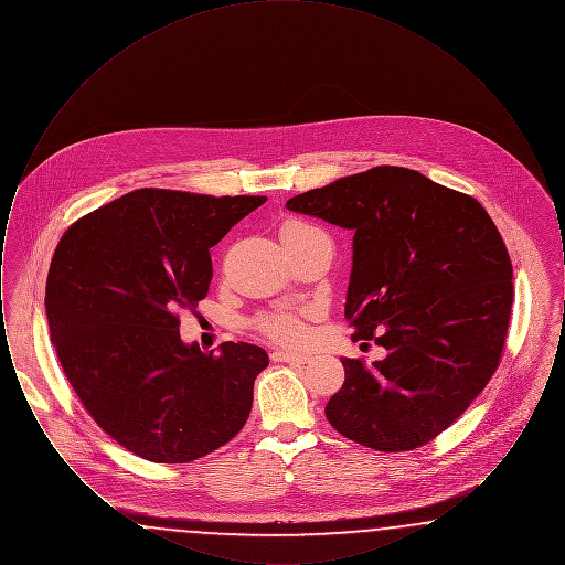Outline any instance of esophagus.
Masks as SVG:
<instances>
[{
  "label": "esophagus",
  "instance_id": "obj_1",
  "mask_svg": "<svg viewBox=\"0 0 565 565\" xmlns=\"http://www.w3.org/2000/svg\"><path fill=\"white\" fill-rule=\"evenodd\" d=\"M270 358H273V362H290V364H307V362H311V355L286 350H275L270 353Z\"/></svg>",
  "mask_w": 565,
  "mask_h": 565
}]
</instances>
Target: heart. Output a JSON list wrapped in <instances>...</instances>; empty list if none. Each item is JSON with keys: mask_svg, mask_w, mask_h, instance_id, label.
Instances as JSON below:
<instances>
[{"mask_svg": "<svg viewBox=\"0 0 565 565\" xmlns=\"http://www.w3.org/2000/svg\"><path fill=\"white\" fill-rule=\"evenodd\" d=\"M292 226H305L300 222H288L284 228H292ZM258 328L273 339V341H279V343H300L307 334L305 330V323L302 320L295 316V313H288V311H279V313H269V316H263L258 320Z\"/></svg>", "mask_w": 565, "mask_h": 565, "instance_id": "obj_1", "label": "heart"}]
</instances>
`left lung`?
I'll return each mask as SVG.
<instances>
[{"label":"left lung","instance_id":"8db88e82","mask_svg":"<svg viewBox=\"0 0 565 565\" xmlns=\"http://www.w3.org/2000/svg\"><path fill=\"white\" fill-rule=\"evenodd\" d=\"M286 207L353 231L345 318L383 360L343 358L330 426L376 451L447 430L495 373L509 330L512 265L483 205L406 167L381 164Z\"/></svg>","mask_w":565,"mask_h":565}]
</instances>
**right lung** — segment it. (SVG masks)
<instances>
[{"instance_id": "1", "label": "right lung", "mask_w": 565, "mask_h": 565, "mask_svg": "<svg viewBox=\"0 0 565 565\" xmlns=\"http://www.w3.org/2000/svg\"><path fill=\"white\" fill-rule=\"evenodd\" d=\"M265 201L134 190L56 245L46 318L58 362L99 428L135 456L186 463L245 426L267 351L186 345L178 313L207 296L210 247Z\"/></svg>"}]
</instances>
